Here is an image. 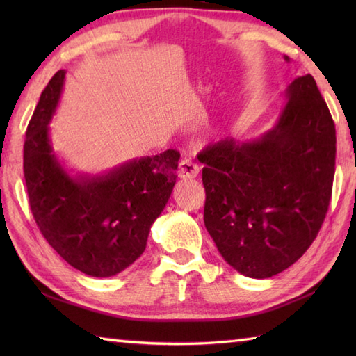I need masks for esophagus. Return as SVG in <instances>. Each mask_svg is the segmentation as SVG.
Returning a JSON list of instances; mask_svg holds the SVG:
<instances>
[{
	"label": "esophagus",
	"instance_id": "34e87169",
	"mask_svg": "<svg viewBox=\"0 0 356 356\" xmlns=\"http://www.w3.org/2000/svg\"><path fill=\"white\" fill-rule=\"evenodd\" d=\"M177 174L180 179H194L199 174V166L194 162L188 161V159H184V161L179 162Z\"/></svg>",
	"mask_w": 356,
	"mask_h": 356
}]
</instances>
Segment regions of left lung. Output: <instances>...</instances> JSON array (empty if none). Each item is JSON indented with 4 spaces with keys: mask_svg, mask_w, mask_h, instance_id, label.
Instances as JSON below:
<instances>
[{
    "mask_svg": "<svg viewBox=\"0 0 356 356\" xmlns=\"http://www.w3.org/2000/svg\"><path fill=\"white\" fill-rule=\"evenodd\" d=\"M284 97L260 138H226L199 154L207 229L225 261L249 278L274 277L297 261L332 195L337 136L327 104L311 74L295 78Z\"/></svg>",
    "mask_w": 356,
    "mask_h": 356,
    "instance_id": "obj_1",
    "label": "left lung"
}]
</instances>
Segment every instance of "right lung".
Returning a JSON list of instances; mask_svg holds the SVG:
<instances>
[{
    "instance_id": "add662e5",
    "label": "right lung",
    "mask_w": 356,
    "mask_h": 356,
    "mask_svg": "<svg viewBox=\"0 0 356 356\" xmlns=\"http://www.w3.org/2000/svg\"><path fill=\"white\" fill-rule=\"evenodd\" d=\"M59 70L41 93L24 142V177L35 222L63 259L90 277H113L145 251L151 225L176 184L180 154L166 149L102 174H72L50 139L64 88Z\"/></svg>"
}]
</instances>
